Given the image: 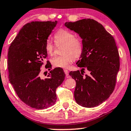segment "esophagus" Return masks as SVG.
<instances>
[{
	"instance_id": "esophagus-1",
	"label": "esophagus",
	"mask_w": 131,
	"mask_h": 131,
	"mask_svg": "<svg viewBox=\"0 0 131 131\" xmlns=\"http://www.w3.org/2000/svg\"><path fill=\"white\" fill-rule=\"evenodd\" d=\"M64 71L65 72V74L66 75V76L68 75V74H69V72H68V71L67 70H64Z\"/></svg>"
}]
</instances>
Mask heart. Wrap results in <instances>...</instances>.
<instances>
[{"label": "heart", "instance_id": "b5f03b06", "mask_svg": "<svg viewBox=\"0 0 131 131\" xmlns=\"http://www.w3.org/2000/svg\"><path fill=\"white\" fill-rule=\"evenodd\" d=\"M53 37L56 45L63 46L61 55L54 56L51 59V63L55 67L68 68L74 59H77L81 56L83 49L82 42L75 37L72 32L63 29L56 31ZM45 50L49 55H52L54 53V46L50 40L46 41Z\"/></svg>", "mask_w": 131, "mask_h": 131}]
</instances>
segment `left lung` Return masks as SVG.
<instances>
[{"label": "left lung", "mask_w": 131, "mask_h": 131, "mask_svg": "<svg viewBox=\"0 0 131 131\" xmlns=\"http://www.w3.org/2000/svg\"><path fill=\"white\" fill-rule=\"evenodd\" d=\"M64 25L82 39V53L77 63L81 72L69 73L76 81L74 98L78 105L95 107L110 97L115 86L120 65L116 43L103 26L93 19L66 22ZM85 69L90 72L84 76Z\"/></svg>", "instance_id": "1"}]
</instances>
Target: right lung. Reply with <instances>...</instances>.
Listing matches in <instances>:
<instances>
[{
	"label": "right lung",
	"mask_w": 131,
	"mask_h": 131,
	"mask_svg": "<svg viewBox=\"0 0 131 131\" xmlns=\"http://www.w3.org/2000/svg\"><path fill=\"white\" fill-rule=\"evenodd\" d=\"M57 23V21H47L26 24L8 51L9 81L20 99L37 110L46 109L55 104L56 89L65 78L63 70L59 68L51 70L45 79L40 77V67L47 56L45 44ZM47 64L46 68L51 69L50 63Z\"/></svg>",
	"instance_id": "obj_1"
}]
</instances>
